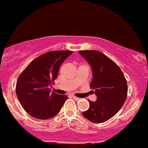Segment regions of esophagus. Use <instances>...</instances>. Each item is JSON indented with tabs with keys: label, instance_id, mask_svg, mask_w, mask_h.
<instances>
[{
	"label": "esophagus",
	"instance_id": "esophagus-1",
	"mask_svg": "<svg viewBox=\"0 0 148 148\" xmlns=\"http://www.w3.org/2000/svg\"><path fill=\"white\" fill-rule=\"evenodd\" d=\"M73 98H74V100H80V98H77V97L74 96V95H73Z\"/></svg>",
	"mask_w": 148,
	"mask_h": 148
}]
</instances>
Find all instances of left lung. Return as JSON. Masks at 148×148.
<instances>
[{"mask_svg":"<svg viewBox=\"0 0 148 148\" xmlns=\"http://www.w3.org/2000/svg\"><path fill=\"white\" fill-rule=\"evenodd\" d=\"M92 67L90 88L95 90L97 100H88V110L83 116L93 123H102L114 116L127 98L128 86L119 66L98 50H79ZM93 91V90H92Z\"/></svg>","mask_w":148,"mask_h":148,"instance_id":"left-lung-1","label":"left lung"}]
</instances>
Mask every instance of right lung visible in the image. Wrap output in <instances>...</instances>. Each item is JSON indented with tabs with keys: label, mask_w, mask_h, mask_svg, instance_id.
Segmentation results:
<instances>
[{
	"label": "right lung",
	"mask_w": 148,
	"mask_h": 148,
	"mask_svg": "<svg viewBox=\"0 0 148 148\" xmlns=\"http://www.w3.org/2000/svg\"><path fill=\"white\" fill-rule=\"evenodd\" d=\"M73 51L54 50L31 62L19 76L16 94L29 114L48 119L59 113L67 95L50 92V86L58 77L60 66Z\"/></svg>",
	"instance_id": "right-lung-1"
}]
</instances>
